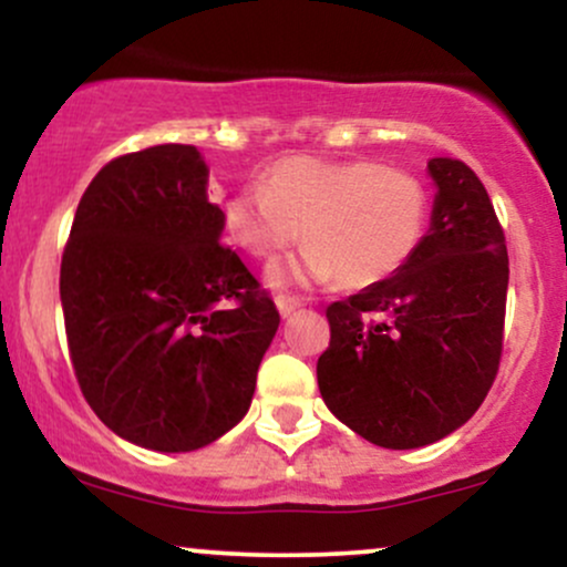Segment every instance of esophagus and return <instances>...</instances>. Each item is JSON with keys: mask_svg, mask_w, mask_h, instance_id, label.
I'll list each match as a JSON object with an SVG mask.
<instances>
[{"mask_svg": "<svg viewBox=\"0 0 567 567\" xmlns=\"http://www.w3.org/2000/svg\"><path fill=\"white\" fill-rule=\"evenodd\" d=\"M275 303H277V311H279V315H282V317H290L292 311H298V309H301V306H303L301 298H290V296H277Z\"/></svg>", "mask_w": 567, "mask_h": 567, "instance_id": "esophagus-1", "label": "esophagus"}]
</instances>
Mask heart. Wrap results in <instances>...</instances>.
<instances>
[{
    "label": "heart",
    "instance_id": "1",
    "mask_svg": "<svg viewBox=\"0 0 567 567\" xmlns=\"http://www.w3.org/2000/svg\"><path fill=\"white\" fill-rule=\"evenodd\" d=\"M224 231L252 258L298 256L266 271L271 288L341 279L347 288L386 282L415 256L429 224V192L413 173L368 159L285 157L266 184H247L220 207Z\"/></svg>",
    "mask_w": 567,
    "mask_h": 567
}]
</instances>
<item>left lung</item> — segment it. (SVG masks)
<instances>
[{
  "label": "left lung",
  "instance_id": "1",
  "mask_svg": "<svg viewBox=\"0 0 567 567\" xmlns=\"http://www.w3.org/2000/svg\"><path fill=\"white\" fill-rule=\"evenodd\" d=\"M434 205L415 256L328 306L317 383L330 413L381 447L432 445L472 419L498 373L509 256L483 181L429 159Z\"/></svg>",
  "mask_w": 567,
  "mask_h": 567
}]
</instances>
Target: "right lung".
Instances as JSON below:
<instances>
[{"instance_id": "obj_1", "label": "right lung", "mask_w": 567, "mask_h": 567, "mask_svg": "<svg viewBox=\"0 0 567 567\" xmlns=\"http://www.w3.org/2000/svg\"><path fill=\"white\" fill-rule=\"evenodd\" d=\"M197 146L101 167L76 207L61 303L76 381L114 434L188 453L245 419L279 328L275 301L220 245Z\"/></svg>"}]
</instances>
